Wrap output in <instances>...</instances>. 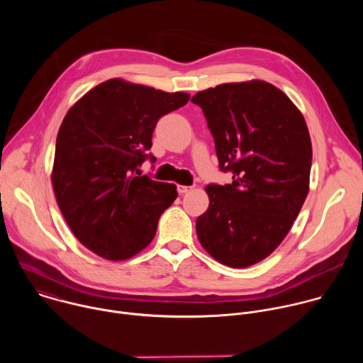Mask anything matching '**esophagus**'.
<instances>
[{"mask_svg": "<svg viewBox=\"0 0 363 363\" xmlns=\"http://www.w3.org/2000/svg\"><path fill=\"white\" fill-rule=\"evenodd\" d=\"M194 189V186H188V185H178V192L179 194H186L191 192Z\"/></svg>", "mask_w": 363, "mask_h": 363, "instance_id": "34e87169", "label": "esophagus"}]
</instances>
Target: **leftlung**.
Returning a JSON list of instances; mask_svg holds the SVG:
<instances>
[{"mask_svg": "<svg viewBox=\"0 0 363 363\" xmlns=\"http://www.w3.org/2000/svg\"><path fill=\"white\" fill-rule=\"evenodd\" d=\"M214 136L221 171L233 182L205 188L196 218L201 245L217 262L250 267L284 240L308 192L312 142L303 115L263 80L224 83L192 99Z\"/></svg>", "mask_w": 363, "mask_h": 363, "instance_id": "1", "label": "left lung"}]
</instances>
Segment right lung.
<instances>
[{
  "label": "right lung",
  "mask_w": 363,
  "mask_h": 363,
  "mask_svg": "<svg viewBox=\"0 0 363 363\" xmlns=\"http://www.w3.org/2000/svg\"><path fill=\"white\" fill-rule=\"evenodd\" d=\"M189 94L111 79L77 100L57 133L51 184L76 238L111 262L128 260L153 240L177 185L139 174L158 121Z\"/></svg>",
  "instance_id": "1"
}]
</instances>
